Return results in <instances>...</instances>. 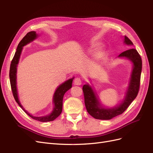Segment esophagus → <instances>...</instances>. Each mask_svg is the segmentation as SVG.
<instances>
[{
    "instance_id": "esophagus-1",
    "label": "esophagus",
    "mask_w": 153,
    "mask_h": 153,
    "mask_svg": "<svg viewBox=\"0 0 153 153\" xmlns=\"http://www.w3.org/2000/svg\"><path fill=\"white\" fill-rule=\"evenodd\" d=\"M74 84L75 85H80L82 84L81 79L80 78H76L75 80H74Z\"/></svg>"
}]
</instances>
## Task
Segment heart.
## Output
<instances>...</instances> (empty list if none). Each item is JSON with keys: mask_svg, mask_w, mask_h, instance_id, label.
I'll list each match as a JSON object with an SVG mask.
<instances>
[{"mask_svg": "<svg viewBox=\"0 0 153 153\" xmlns=\"http://www.w3.org/2000/svg\"><path fill=\"white\" fill-rule=\"evenodd\" d=\"M98 44H97V43H95V44H94L93 45H92V47H93V48H95V47H97V46H98Z\"/></svg>", "mask_w": 153, "mask_h": 153, "instance_id": "b5f03b06", "label": "heart"}]
</instances>
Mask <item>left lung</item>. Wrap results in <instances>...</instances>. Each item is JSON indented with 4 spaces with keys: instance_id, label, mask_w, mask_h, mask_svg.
I'll list each match as a JSON object with an SVG mask.
<instances>
[{
    "instance_id": "left-lung-1",
    "label": "left lung",
    "mask_w": 153,
    "mask_h": 153,
    "mask_svg": "<svg viewBox=\"0 0 153 153\" xmlns=\"http://www.w3.org/2000/svg\"><path fill=\"white\" fill-rule=\"evenodd\" d=\"M124 45H133L128 37H123ZM117 58L127 59L132 63L133 68L129 78L128 86L124 98L117 105L114 107H107L101 103L93 87L88 83L83 86L84 94L85 105L87 112L96 119L110 120L119 115L122 114L126 110L132 101L136 98L140 87V75L142 71V59L137 50L131 48L124 51Z\"/></svg>"
}]
</instances>
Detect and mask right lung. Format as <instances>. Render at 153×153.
Instances as JSON below:
<instances>
[{
  "label": "right lung",
  "mask_w": 153,
  "mask_h": 153,
  "mask_svg": "<svg viewBox=\"0 0 153 153\" xmlns=\"http://www.w3.org/2000/svg\"><path fill=\"white\" fill-rule=\"evenodd\" d=\"M38 37L39 34H37L36 31H30L25 35V36L21 40L19 44H18L15 54L14 55V57L11 63L10 70V78L13 96L18 105H19L20 107L24 110V112L27 115H29L31 118L37 120V121H39L40 122H48L53 121V120L58 117L60 114H61L62 110V100L64 95L66 93V92H67L69 89H70L72 87V83L74 79V77L69 78V79L63 82L62 84H60L57 87V89H55L53 96L52 100L53 108L52 112H51L50 114H49L48 115H43V116H34V115H32V114L27 112L26 110H25V108L23 107V106L22 105L19 100V97H18L16 80L17 67L18 63H19L23 47H24V46L32 42V41L38 38Z\"/></svg>",
  "instance_id": "add662e5"
}]
</instances>
